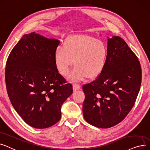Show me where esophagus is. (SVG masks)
<instances>
[{
    "mask_svg": "<svg viewBox=\"0 0 150 150\" xmlns=\"http://www.w3.org/2000/svg\"><path fill=\"white\" fill-rule=\"evenodd\" d=\"M73 90L76 91L77 90H79L81 88V86L79 85V84L74 83L73 85Z\"/></svg>",
    "mask_w": 150,
    "mask_h": 150,
    "instance_id": "obj_1",
    "label": "esophagus"
}]
</instances>
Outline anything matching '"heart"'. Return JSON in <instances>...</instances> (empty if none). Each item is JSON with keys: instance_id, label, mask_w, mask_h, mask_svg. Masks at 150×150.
I'll use <instances>...</instances> for the list:
<instances>
[{"instance_id": "1", "label": "heart", "mask_w": 150, "mask_h": 150, "mask_svg": "<svg viewBox=\"0 0 150 150\" xmlns=\"http://www.w3.org/2000/svg\"><path fill=\"white\" fill-rule=\"evenodd\" d=\"M108 54V47L103 41L88 35H75L66 38L63 47L57 48L54 60L59 72L65 76L74 63L76 67L70 79L82 81L87 77L94 79L102 73Z\"/></svg>"}]
</instances>
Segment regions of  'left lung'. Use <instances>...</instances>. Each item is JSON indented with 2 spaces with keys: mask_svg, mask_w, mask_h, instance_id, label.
<instances>
[{
  "mask_svg": "<svg viewBox=\"0 0 150 150\" xmlns=\"http://www.w3.org/2000/svg\"><path fill=\"white\" fill-rule=\"evenodd\" d=\"M107 47L102 73L82 87L83 117L101 128L112 127L124 120L136 100L142 82L140 62L126 42L117 36L108 37Z\"/></svg>",
  "mask_w": 150,
  "mask_h": 150,
  "instance_id": "obj_1",
  "label": "left lung"
}]
</instances>
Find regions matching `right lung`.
<instances>
[{"label":"right lung","mask_w":150,"mask_h":150,"mask_svg":"<svg viewBox=\"0 0 150 150\" xmlns=\"http://www.w3.org/2000/svg\"><path fill=\"white\" fill-rule=\"evenodd\" d=\"M60 43L32 32L25 34L7 59L5 82L14 109L37 129L51 127L61 118V106L73 93L59 73L54 54Z\"/></svg>","instance_id":"obj_1"}]
</instances>
